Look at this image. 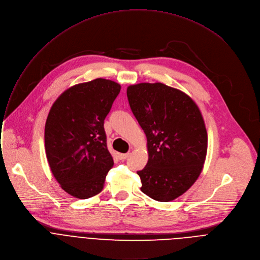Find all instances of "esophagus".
<instances>
[{
    "instance_id": "1",
    "label": "esophagus",
    "mask_w": 260,
    "mask_h": 260,
    "mask_svg": "<svg viewBox=\"0 0 260 260\" xmlns=\"http://www.w3.org/2000/svg\"><path fill=\"white\" fill-rule=\"evenodd\" d=\"M128 157H129V153H127V154H119V159L122 160V161L126 160Z\"/></svg>"
}]
</instances>
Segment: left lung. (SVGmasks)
I'll return each mask as SVG.
<instances>
[{"label": "left lung", "mask_w": 260, "mask_h": 260, "mask_svg": "<svg viewBox=\"0 0 260 260\" xmlns=\"http://www.w3.org/2000/svg\"><path fill=\"white\" fill-rule=\"evenodd\" d=\"M127 97L148 139L149 161L137 171L140 190L158 201L174 200L203 170L208 150L203 115L188 95L160 82L130 85Z\"/></svg>", "instance_id": "1"}]
</instances>
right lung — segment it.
<instances>
[{
	"instance_id": "add662e5",
	"label": "right lung",
	"mask_w": 260,
	"mask_h": 260,
	"mask_svg": "<svg viewBox=\"0 0 260 260\" xmlns=\"http://www.w3.org/2000/svg\"><path fill=\"white\" fill-rule=\"evenodd\" d=\"M120 91L119 83L97 78L71 86L50 108L44 131L47 161L62 189L76 198L100 193L113 166L104 120Z\"/></svg>"
}]
</instances>
